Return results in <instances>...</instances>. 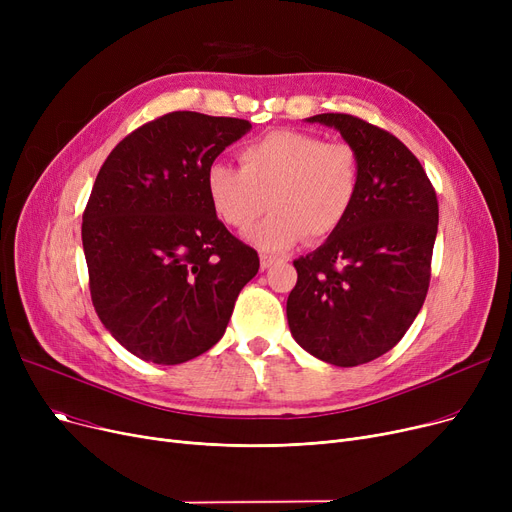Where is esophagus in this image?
I'll return each mask as SVG.
<instances>
[{
  "mask_svg": "<svg viewBox=\"0 0 512 512\" xmlns=\"http://www.w3.org/2000/svg\"><path fill=\"white\" fill-rule=\"evenodd\" d=\"M274 263H276L274 255H267V253L261 255V270H267V267H272Z\"/></svg>",
  "mask_w": 512,
  "mask_h": 512,
  "instance_id": "esophagus-1",
  "label": "esophagus"
}]
</instances>
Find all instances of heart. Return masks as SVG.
I'll use <instances>...</instances> for the list:
<instances>
[{"mask_svg":"<svg viewBox=\"0 0 512 512\" xmlns=\"http://www.w3.org/2000/svg\"><path fill=\"white\" fill-rule=\"evenodd\" d=\"M240 168L211 161L207 197L218 218L247 232L270 207L251 238L267 251L292 247L307 236L334 234L361 193V161L353 145L299 130H274L238 151Z\"/></svg>","mask_w":512,"mask_h":512,"instance_id":"1","label":"heart"}]
</instances>
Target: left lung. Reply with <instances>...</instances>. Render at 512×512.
<instances>
[{"label":"left lung","mask_w":512,"mask_h":512,"mask_svg":"<svg viewBox=\"0 0 512 512\" xmlns=\"http://www.w3.org/2000/svg\"><path fill=\"white\" fill-rule=\"evenodd\" d=\"M361 161V193L344 224L294 261L288 326L307 353L355 367L388 353L423 307L432 278L438 199L419 159L388 130L351 114H319Z\"/></svg>","instance_id":"obj_1"}]
</instances>
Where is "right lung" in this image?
I'll return each mask as SVG.
<instances>
[{
    "label": "right lung",
    "mask_w": 512,
    "mask_h": 512,
    "mask_svg": "<svg viewBox=\"0 0 512 512\" xmlns=\"http://www.w3.org/2000/svg\"><path fill=\"white\" fill-rule=\"evenodd\" d=\"M251 122L170 112L107 155L83 213L101 324L143 361L178 365L218 342L259 255L215 215L205 172Z\"/></svg>",
    "instance_id": "add662e5"
}]
</instances>
